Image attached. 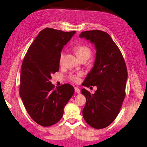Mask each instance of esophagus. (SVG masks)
I'll use <instances>...</instances> for the list:
<instances>
[{"label": "esophagus", "mask_w": 147, "mask_h": 147, "mask_svg": "<svg viewBox=\"0 0 147 147\" xmlns=\"http://www.w3.org/2000/svg\"><path fill=\"white\" fill-rule=\"evenodd\" d=\"M74 90H75V92L77 93V94H80V90L78 87L74 88Z\"/></svg>", "instance_id": "esophagus-1"}]
</instances>
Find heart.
Masks as SVG:
<instances>
[{"mask_svg":"<svg viewBox=\"0 0 147 147\" xmlns=\"http://www.w3.org/2000/svg\"><path fill=\"white\" fill-rule=\"evenodd\" d=\"M75 51L78 57L80 59H82L85 57H87L89 59V57L91 56L92 51L87 46L85 45H80L75 48ZM64 59V53H62L60 56V62L61 63ZM81 73H78L76 74H71V79L74 82H78L79 80V77L82 76Z\"/></svg>","mask_w":147,"mask_h":147,"instance_id":"b5f03b06","label":"heart"}]
</instances>
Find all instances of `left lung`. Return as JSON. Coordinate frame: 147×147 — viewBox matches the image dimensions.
<instances>
[{
    "mask_svg": "<svg viewBox=\"0 0 147 147\" xmlns=\"http://www.w3.org/2000/svg\"><path fill=\"white\" fill-rule=\"evenodd\" d=\"M80 38L94 44L96 50L93 67L86 76L83 86H96L90 94L82 90L86 97L83 117L95 129L108 127L116 119L125 97L127 71L123 56L108 33L99 30L82 32Z\"/></svg>",
    "mask_w": 147,
    "mask_h": 147,
    "instance_id": "obj_1",
    "label": "left lung"
}]
</instances>
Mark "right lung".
<instances>
[{"label":"right lung","mask_w":147,"mask_h":147,"mask_svg":"<svg viewBox=\"0 0 147 147\" xmlns=\"http://www.w3.org/2000/svg\"><path fill=\"white\" fill-rule=\"evenodd\" d=\"M75 33L46 28L24 57L20 96L28 115L40 125L48 127L58 122L74 94L73 86L65 84L55 88L50 80L51 74L59 71L60 52Z\"/></svg>","instance_id":"add662e5"}]
</instances>
